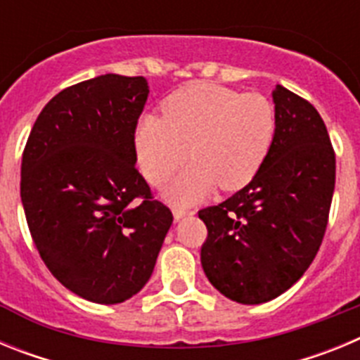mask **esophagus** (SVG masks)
Wrapping results in <instances>:
<instances>
[{"label": "esophagus", "mask_w": 360, "mask_h": 360, "mask_svg": "<svg viewBox=\"0 0 360 360\" xmlns=\"http://www.w3.org/2000/svg\"><path fill=\"white\" fill-rule=\"evenodd\" d=\"M173 214H174V219H180V218H184L186 214H193V211H189V209H186V207H180V205H174Z\"/></svg>", "instance_id": "obj_1"}]
</instances>
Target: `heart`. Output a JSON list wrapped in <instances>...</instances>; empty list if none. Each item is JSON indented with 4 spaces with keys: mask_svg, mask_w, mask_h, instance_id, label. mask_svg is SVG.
Returning a JSON list of instances; mask_svg holds the SVG:
<instances>
[{
    "mask_svg": "<svg viewBox=\"0 0 360 360\" xmlns=\"http://www.w3.org/2000/svg\"><path fill=\"white\" fill-rule=\"evenodd\" d=\"M164 117L146 113L136 124L142 173L162 186L191 155L195 162L171 187L176 202H195L219 186L245 187L262 169L276 136V108L262 94H240L214 82H193L165 98Z\"/></svg>",
    "mask_w": 360,
    "mask_h": 360,
    "instance_id": "heart-1",
    "label": "heart"
}]
</instances>
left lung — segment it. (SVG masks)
Wrapping results in <instances>:
<instances>
[{"instance_id": "obj_1", "label": "left lung", "mask_w": 360, "mask_h": 360, "mask_svg": "<svg viewBox=\"0 0 360 360\" xmlns=\"http://www.w3.org/2000/svg\"><path fill=\"white\" fill-rule=\"evenodd\" d=\"M276 136L243 189L198 211L207 227L202 266L212 287L243 304L278 297L323 243L335 187V151L319 111L276 86Z\"/></svg>"}]
</instances>
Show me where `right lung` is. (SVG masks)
<instances>
[{"label":"right lung","mask_w":360,"mask_h":360,"mask_svg":"<svg viewBox=\"0 0 360 360\" xmlns=\"http://www.w3.org/2000/svg\"><path fill=\"white\" fill-rule=\"evenodd\" d=\"M144 77L68 86L37 117L21 160V202L44 265L73 294L122 303L151 278L173 224L135 167Z\"/></svg>","instance_id":"1"}]
</instances>
